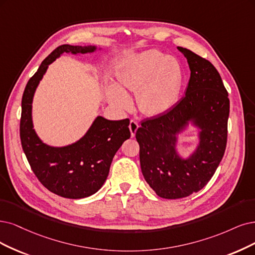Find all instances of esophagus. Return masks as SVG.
I'll use <instances>...</instances> for the list:
<instances>
[{
  "label": "esophagus",
  "instance_id": "obj_1",
  "mask_svg": "<svg viewBox=\"0 0 255 255\" xmlns=\"http://www.w3.org/2000/svg\"><path fill=\"white\" fill-rule=\"evenodd\" d=\"M129 129H130V132H131V136H134L136 130L138 129V123L134 120H131L130 124H129Z\"/></svg>",
  "mask_w": 255,
  "mask_h": 255
}]
</instances>
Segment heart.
Here are the masks:
<instances>
[{
	"label": "heart",
	"instance_id": "b5f03b06",
	"mask_svg": "<svg viewBox=\"0 0 255 255\" xmlns=\"http://www.w3.org/2000/svg\"><path fill=\"white\" fill-rule=\"evenodd\" d=\"M126 89L136 92V102L144 115H159L176 103L182 89L184 73L176 59L163 52L147 50L131 60L119 74ZM108 98L113 106L126 110L132 105L129 94L117 84L109 87Z\"/></svg>",
	"mask_w": 255,
	"mask_h": 255
}]
</instances>
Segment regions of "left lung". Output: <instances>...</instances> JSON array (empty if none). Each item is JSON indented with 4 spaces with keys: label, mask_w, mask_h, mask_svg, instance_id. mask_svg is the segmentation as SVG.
<instances>
[{
    "label": "left lung",
    "mask_w": 255,
    "mask_h": 255,
    "mask_svg": "<svg viewBox=\"0 0 255 255\" xmlns=\"http://www.w3.org/2000/svg\"><path fill=\"white\" fill-rule=\"evenodd\" d=\"M190 68L185 97L165 113L142 122L135 137L146 182L168 200L200 191L213 176L225 153L230 102L219 71L202 56L177 47ZM191 124L199 144L188 158L177 151L178 135Z\"/></svg>",
    "instance_id": "8db88e82"
}]
</instances>
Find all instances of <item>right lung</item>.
I'll list each match as a JSON object with an SVG mask.
<instances>
[{
    "mask_svg": "<svg viewBox=\"0 0 255 255\" xmlns=\"http://www.w3.org/2000/svg\"><path fill=\"white\" fill-rule=\"evenodd\" d=\"M97 49V46L91 45L59 46L28 81L22 98L20 136L28 163L43 186L66 199H84L101 189L109 174L113 156L130 137V121H110L99 116L77 142L53 147L45 144L33 129L32 101L48 66L63 53L84 54Z\"/></svg>",
    "mask_w": 255,
    "mask_h": 255,
    "instance_id": "obj_1",
    "label": "right lung"
}]
</instances>
